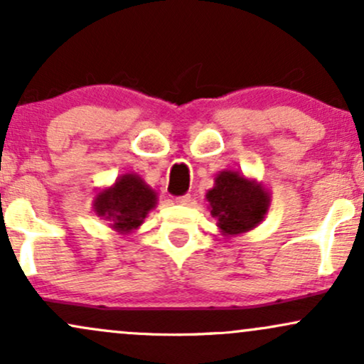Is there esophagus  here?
I'll list each match as a JSON object with an SVG mask.
<instances>
[{
    "label": "esophagus",
    "instance_id": "1",
    "mask_svg": "<svg viewBox=\"0 0 364 364\" xmlns=\"http://www.w3.org/2000/svg\"><path fill=\"white\" fill-rule=\"evenodd\" d=\"M176 203H179V205H190V203H191V195H183V196H178V198H176Z\"/></svg>",
    "mask_w": 364,
    "mask_h": 364
}]
</instances>
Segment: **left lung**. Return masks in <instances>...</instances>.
<instances>
[{"mask_svg":"<svg viewBox=\"0 0 364 364\" xmlns=\"http://www.w3.org/2000/svg\"><path fill=\"white\" fill-rule=\"evenodd\" d=\"M208 210L217 219L224 236L252 231L265 219L270 208V193L257 179L243 173L223 169L214 178V188L205 193Z\"/></svg>","mask_w":364,"mask_h":364,"instance_id":"obj_1","label":"left lung"}]
</instances>
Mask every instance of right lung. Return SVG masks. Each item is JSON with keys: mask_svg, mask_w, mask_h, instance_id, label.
Listing matches in <instances>:
<instances>
[{"mask_svg": "<svg viewBox=\"0 0 364 364\" xmlns=\"http://www.w3.org/2000/svg\"><path fill=\"white\" fill-rule=\"evenodd\" d=\"M157 207V193L136 173L116 178L92 200L95 215L119 235H129L144 224V219Z\"/></svg>", "mask_w": 364, "mask_h": 364, "instance_id": "add662e5", "label": "right lung"}]
</instances>
